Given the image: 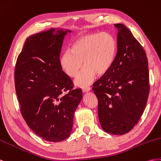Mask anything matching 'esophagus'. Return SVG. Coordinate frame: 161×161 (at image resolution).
Here are the masks:
<instances>
[{
	"label": "esophagus",
	"instance_id": "1",
	"mask_svg": "<svg viewBox=\"0 0 161 161\" xmlns=\"http://www.w3.org/2000/svg\"><path fill=\"white\" fill-rule=\"evenodd\" d=\"M90 89H91L90 87L86 86V87H85V88H82V92H89L90 90Z\"/></svg>",
	"mask_w": 161,
	"mask_h": 161
}]
</instances>
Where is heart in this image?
<instances>
[{"label":"heart","instance_id":"obj_1","mask_svg":"<svg viewBox=\"0 0 161 161\" xmlns=\"http://www.w3.org/2000/svg\"><path fill=\"white\" fill-rule=\"evenodd\" d=\"M117 51L115 39L108 33L86 34L73 41L71 50H67L61 57V66L71 77L76 76L82 66L84 67L75 80L79 87L90 85L96 74L103 76L111 68Z\"/></svg>","mask_w":161,"mask_h":161}]
</instances>
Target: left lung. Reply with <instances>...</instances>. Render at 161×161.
I'll return each instance as SVG.
<instances>
[{
    "label": "left lung",
    "mask_w": 161,
    "mask_h": 161,
    "mask_svg": "<svg viewBox=\"0 0 161 161\" xmlns=\"http://www.w3.org/2000/svg\"><path fill=\"white\" fill-rule=\"evenodd\" d=\"M118 30L117 52L111 68L93 84L98 114L104 131L123 135L132 130L144 113L150 84L148 58L130 30Z\"/></svg>",
    "instance_id": "obj_1"
}]
</instances>
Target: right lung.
I'll return each mask as SVG.
<instances>
[{"label":"right lung","instance_id":"obj_1","mask_svg":"<svg viewBox=\"0 0 161 161\" xmlns=\"http://www.w3.org/2000/svg\"><path fill=\"white\" fill-rule=\"evenodd\" d=\"M71 31L57 29L54 33L52 28L29 36L15 65L21 113L30 129L49 142L70 136L74 113L83 96L81 90H73L59 59L64 36Z\"/></svg>","mask_w":161,"mask_h":161}]
</instances>
